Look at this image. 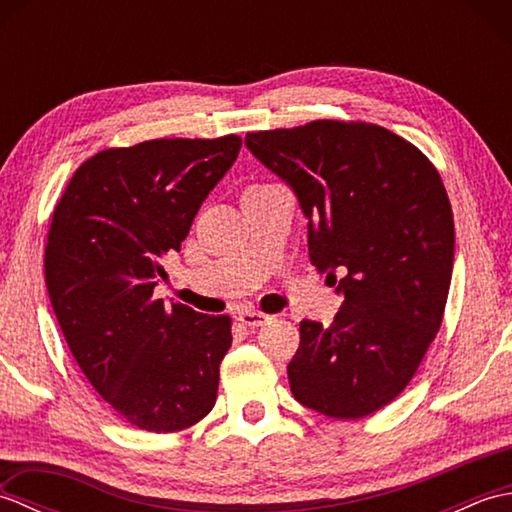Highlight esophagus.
Wrapping results in <instances>:
<instances>
[{"label":"esophagus","instance_id":"34e87169","mask_svg":"<svg viewBox=\"0 0 512 512\" xmlns=\"http://www.w3.org/2000/svg\"><path fill=\"white\" fill-rule=\"evenodd\" d=\"M268 319H270L268 314L255 312V310H244V312L237 314V321L242 323V325H246V328H259V325L268 323Z\"/></svg>","mask_w":512,"mask_h":512}]
</instances>
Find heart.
Listing matches in <instances>:
<instances>
[{
  "mask_svg": "<svg viewBox=\"0 0 512 512\" xmlns=\"http://www.w3.org/2000/svg\"><path fill=\"white\" fill-rule=\"evenodd\" d=\"M255 187H257V184H255Z\"/></svg>",
  "mask_w": 512,
  "mask_h": 512,
  "instance_id": "b5f03b06",
  "label": "heart"
}]
</instances>
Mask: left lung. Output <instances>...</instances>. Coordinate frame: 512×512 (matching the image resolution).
Segmentation results:
<instances>
[{
  "instance_id": "8db88e82",
  "label": "left lung",
  "mask_w": 512,
  "mask_h": 512,
  "mask_svg": "<svg viewBox=\"0 0 512 512\" xmlns=\"http://www.w3.org/2000/svg\"><path fill=\"white\" fill-rule=\"evenodd\" d=\"M308 217V255L345 297L334 321L299 323L288 365L301 405L356 420L389 405L442 325L453 273V211L433 162L389 129L312 121L246 134Z\"/></svg>"
}]
</instances>
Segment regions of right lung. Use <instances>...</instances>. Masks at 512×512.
Masks as SVG:
<instances>
[{"instance_id": "obj_1", "label": "right lung", "mask_w": 512, "mask_h": 512, "mask_svg": "<svg viewBox=\"0 0 512 512\" xmlns=\"http://www.w3.org/2000/svg\"><path fill=\"white\" fill-rule=\"evenodd\" d=\"M239 147L228 134L103 149L52 211L43 266L61 332L101 398L143 431H182L215 405L231 317L165 306L154 288Z\"/></svg>"}]
</instances>
